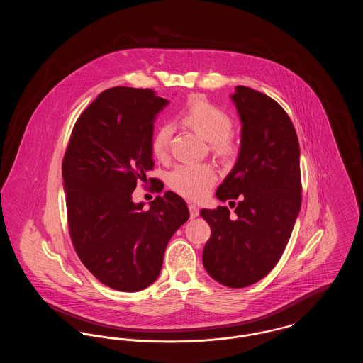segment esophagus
<instances>
[{"mask_svg":"<svg viewBox=\"0 0 363 363\" xmlns=\"http://www.w3.org/2000/svg\"><path fill=\"white\" fill-rule=\"evenodd\" d=\"M189 211L190 218H191V219H193V218H197V216H199V213H200L199 208L196 207L194 204H189Z\"/></svg>","mask_w":363,"mask_h":363,"instance_id":"esophagus-1","label":"esophagus"}]
</instances>
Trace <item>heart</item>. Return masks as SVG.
Segmentation results:
<instances>
[{
	"label": "heart",
	"mask_w": 363,
	"mask_h": 363,
	"mask_svg": "<svg viewBox=\"0 0 363 363\" xmlns=\"http://www.w3.org/2000/svg\"><path fill=\"white\" fill-rule=\"evenodd\" d=\"M182 122L209 141L211 148L219 155H231L235 150L234 138L230 133L231 118L223 108L208 102L204 98H193L181 113ZM173 135L170 123H162L156 128L151 140L152 155L164 159L169 154V144ZM169 185L178 194L201 200L216 181V172L208 163L178 164L167 175Z\"/></svg>",
	"instance_id": "obj_1"
}]
</instances>
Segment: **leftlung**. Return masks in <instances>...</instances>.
I'll use <instances>...</instances> for the list:
<instances>
[{
    "mask_svg": "<svg viewBox=\"0 0 363 363\" xmlns=\"http://www.w3.org/2000/svg\"><path fill=\"white\" fill-rule=\"evenodd\" d=\"M230 98L241 120V147L216 197L238 199L237 218H230L227 207L201 209L212 231L203 264L220 284L242 289L267 277L281 257L301 209L302 186L299 143L283 107L249 86H235Z\"/></svg>",
    "mask_w": 363,
    "mask_h": 363,
    "instance_id": "obj_1",
    "label": "left lung"
}]
</instances>
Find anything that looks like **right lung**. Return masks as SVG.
<instances>
[{
    "label": "right lung",
    "mask_w": 363,
    "mask_h": 363,
    "mask_svg": "<svg viewBox=\"0 0 363 363\" xmlns=\"http://www.w3.org/2000/svg\"><path fill=\"white\" fill-rule=\"evenodd\" d=\"M167 104L152 89L108 88L74 123L64 156L74 250L94 277L118 291L155 281L167 243L189 219L186 203L170 190L148 209L132 199L154 167V122Z\"/></svg>",
    "instance_id": "1"
}]
</instances>
